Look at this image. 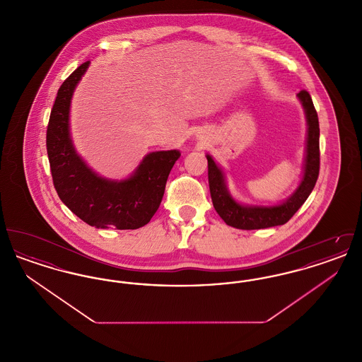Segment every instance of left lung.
Here are the masks:
<instances>
[{
    "instance_id": "obj_1",
    "label": "left lung",
    "mask_w": 362,
    "mask_h": 362,
    "mask_svg": "<svg viewBox=\"0 0 362 362\" xmlns=\"http://www.w3.org/2000/svg\"><path fill=\"white\" fill-rule=\"evenodd\" d=\"M297 98L304 107L307 118V146H305V160H304V173L298 187L292 195L285 199L282 204L276 206H248L241 205L229 194L225 185V176L223 170L216 164V161L206 155L207 176L209 187L213 201V206L218 216L225 221V224L238 229H263L276 225L288 223L294 213L303 206V204L310 197L312 189L316 185L319 168H320V152H319V119L317 112L313 107L310 95L307 90L297 93Z\"/></svg>"
}]
</instances>
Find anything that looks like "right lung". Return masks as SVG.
<instances>
[{"instance_id":"right-lung-1","label":"right lung","mask_w":362,"mask_h":362,"mask_svg":"<svg viewBox=\"0 0 362 362\" xmlns=\"http://www.w3.org/2000/svg\"><path fill=\"white\" fill-rule=\"evenodd\" d=\"M88 66L89 61L70 74L59 86L52 105L46 137L52 183L61 201L86 224L102 229H137L148 224L160 206L168 175L180 152H152L123 180L93 173L77 155L69 132L71 96Z\"/></svg>"}]
</instances>
